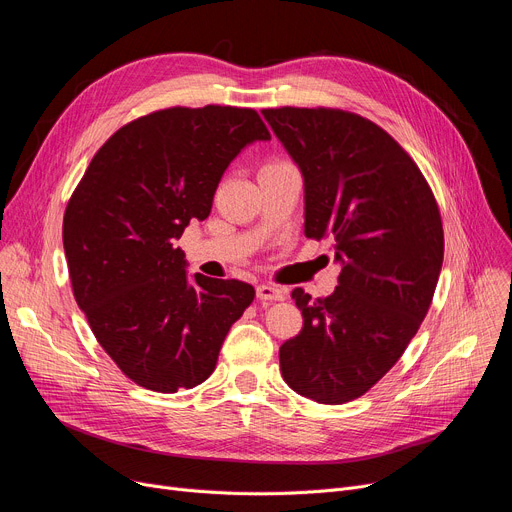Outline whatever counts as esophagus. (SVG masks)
Listing matches in <instances>:
<instances>
[{"mask_svg": "<svg viewBox=\"0 0 512 512\" xmlns=\"http://www.w3.org/2000/svg\"><path fill=\"white\" fill-rule=\"evenodd\" d=\"M284 290L272 284H259L257 286V299L259 301H282L284 299Z\"/></svg>", "mask_w": 512, "mask_h": 512, "instance_id": "esophagus-1", "label": "esophagus"}]
</instances>
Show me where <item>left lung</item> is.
Instances as JSON below:
<instances>
[{
  "mask_svg": "<svg viewBox=\"0 0 512 512\" xmlns=\"http://www.w3.org/2000/svg\"><path fill=\"white\" fill-rule=\"evenodd\" d=\"M305 182V236L332 238L338 286L292 299L303 330L280 346L284 382L321 405L363 396L417 334L434 299L444 230L411 155L367 118L330 107L261 112Z\"/></svg>",
  "mask_w": 512,
  "mask_h": 512,
  "instance_id": "obj_1",
  "label": "left lung"
}]
</instances>
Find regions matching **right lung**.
<instances>
[{"mask_svg": "<svg viewBox=\"0 0 512 512\" xmlns=\"http://www.w3.org/2000/svg\"><path fill=\"white\" fill-rule=\"evenodd\" d=\"M270 130L249 107H168L116 130L64 213L74 299L126 378L172 394L205 382L255 299L238 280L186 276L176 240L205 220L230 161Z\"/></svg>", "mask_w": 512, "mask_h": 512, "instance_id": "obj_1", "label": "right lung"}]
</instances>
